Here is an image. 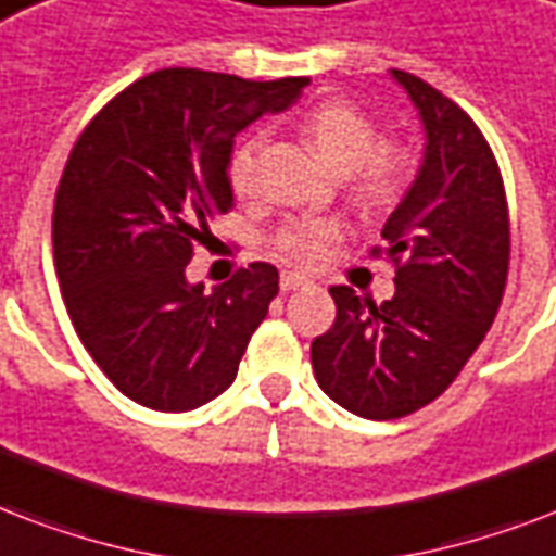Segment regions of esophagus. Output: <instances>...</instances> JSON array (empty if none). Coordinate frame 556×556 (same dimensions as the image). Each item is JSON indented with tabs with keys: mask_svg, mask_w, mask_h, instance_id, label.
I'll use <instances>...</instances> for the list:
<instances>
[{
	"mask_svg": "<svg viewBox=\"0 0 556 556\" xmlns=\"http://www.w3.org/2000/svg\"><path fill=\"white\" fill-rule=\"evenodd\" d=\"M309 278H304V275L299 273H283L281 275V290L283 292H292V290H301V287H307Z\"/></svg>",
	"mask_w": 556,
	"mask_h": 556,
	"instance_id": "34e87169",
	"label": "esophagus"
}]
</instances>
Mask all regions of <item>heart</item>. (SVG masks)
I'll use <instances>...</instances> for the list:
<instances>
[{
	"mask_svg": "<svg viewBox=\"0 0 556 556\" xmlns=\"http://www.w3.org/2000/svg\"><path fill=\"white\" fill-rule=\"evenodd\" d=\"M301 132L327 165L337 167L339 174L354 176V191L363 202L371 205L389 202L406 185L408 153L397 144H377L380 141L377 124L363 110H356L354 103L330 101L309 110L301 122ZM252 176H255V153L252 148H243L231 162L235 191L247 193L252 188ZM339 235L342 229L337 219H301L278 235V252L295 264L313 266L325 261Z\"/></svg>",
	"mask_w": 556,
	"mask_h": 556,
	"instance_id": "obj_1",
	"label": "heart"
}]
</instances>
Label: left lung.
Listing matches in <instances>:
<instances>
[{
    "instance_id": "left-lung-1",
    "label": "left lung",
    "mask_w": 556,
    "mask_h": 556,
    "mask_svg": "<svg viewBox=\"0 0 556 556\" xmlns=\"http://www.w3.org/2000/svg\"><path fill=\"white\" fill-rule=\"evenodd\" d=\"M389 75L426 139L415 179L382 226L397 290L374 304L330 287L337 321L309 345L321 391L368 420L412 415L450 389L496 318L510 261L505 185L481 130L420 77Z\"/></svg>"
}]
</instances>
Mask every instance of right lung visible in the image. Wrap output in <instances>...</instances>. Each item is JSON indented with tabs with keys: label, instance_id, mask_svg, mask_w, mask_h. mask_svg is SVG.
<instances>
[{
	"label": "right lung",
	"instance_id": "add662e5",
	"mask_svg": "<svg viewBox=\"0 0 556 556\" xmlns=\"http://www.w3.org/2000/svg\"><path fill=\"white\" fill-rule=\"evenodd\" d=\"M307 84L162 68L80 132L54 200V269L77 337L124 397L191 412L238 377L278 269L252 264L205 292L185 266L211 219L235 208V136Z\"/></svg>",
	"mask_w": 556,
	"mask_h": 556
}]
</instances>
